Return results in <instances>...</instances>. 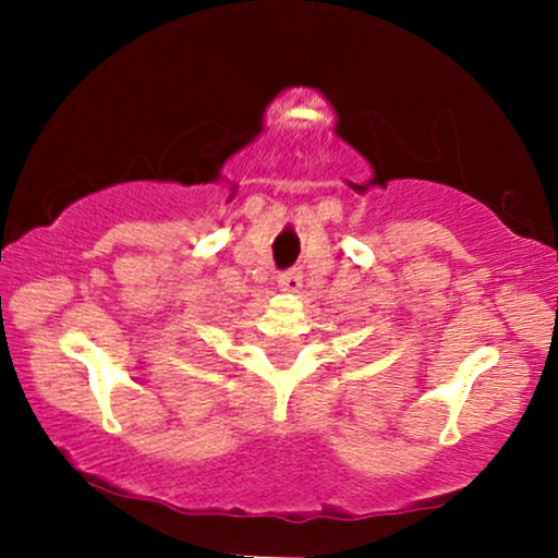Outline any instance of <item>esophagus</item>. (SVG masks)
I'll return each mask as SVG.
<instances>
[{
	"mask_svg": "<svg viewBox=\"0 0 558 558\" xmlns=\"http://www.w3.org/2000/svg\"><path fill=\"white\" fill-rule=\"evenodd\" d=\"M278 288L280 291H288V293H296L301 288V272L293 267V270H286L278 275Z\"/></svg>",
	"mask_w": 558,
	"mask_h": 558,
	"instance_id": "1",
	"label": "esophagus"
}]
</instances>
